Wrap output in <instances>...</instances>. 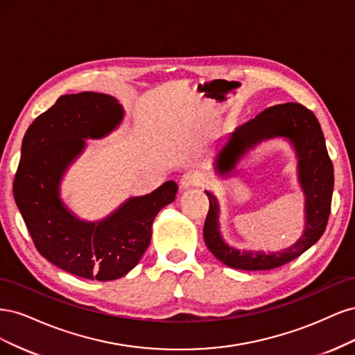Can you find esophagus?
<instances>
[{
	"mask_svg": "<svg viewBox=\"0 0 355 355\" xmlns=\"http://www.w3.org/2000/svg\"><path fill=\"white\" fill-rule=\"evenodd\" d=\"M202 182V175L197 170H189L187 173L182 176L180 179V187L184 189L192 188V187H198Z\"/></svg>",
	"mask_w": 355,
	"mask_h": 355,
	"instance_id": "esophagus-1",
	"label": "esophagus"
}]
</instances>
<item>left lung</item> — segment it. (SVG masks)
Wrapping results in <instances>:
<instances>
[{
    "instance_id": "left-lung-1",
    "label": "left lung",
    "mask_w": 355,
    "mask_h": 355,
    "mask_svg": "<svg viewBox=\"0 0 355 355\" xmlns=\"http://www.w3.org/2000/svg\"><path fill=\"white\" fill-rule=\"evenodd\" d=\"M272 137L287 139L296 151L297 176L305 194V231L302 237L283 252L234 249L220 237L219 202L210 191H206L210 207L204 222V241L220 262L237 270L265 271L293 261L315 244L327 227L335 184L333 164L320 123L313 111L304 105L288 102L271 106L235 128L216 157V171L219 175L230 173L249 149Z\"/></svg>"
}]
</instances>
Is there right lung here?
Masks as SVG:
<instances>
[{
  "instance_id": "add662e5",
  "label": "right lung",
  "mask_w": 355,
  "mask_h": 355,
  "mask_svg": "<svg viewBox=\"0 0 355 355\" xmlns=\"http://www.w3.org/2000/svg\"><path fill=\"white\" fill-rule=\"evenodd\" d=\"M123 115V106L108 94L60 96L28 127L13 182L15 201L41 256L89 280H116L133 270L151 241L155 216L178 192L167 180L99 222L78 219L62 202L60 179L81 154L84 139L110 135Z\"/></svg>"
}]
</instances>
